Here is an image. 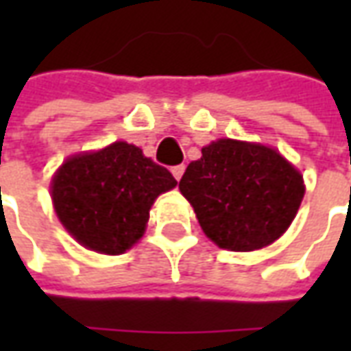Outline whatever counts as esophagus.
Returning a JSON list of instances; mask_svg holds the SVG:
<instances>
[{
    "mask_svg": "<svg viewBox=\"0 0 351 351\" xmlns=\"http://www.w3.org/2000/svg\"><path fill=\"white\" fill-rule=\"evenodd\" d=\"M184 165H176V167H173L171 169V173H173V176H175L176 180H180V178H182V175H184Z\"/></svg>",
    "mask_w": 351,
    "mask_h": 351,
    "instance_id": "obj_1",
    "label": "esophagus"
}]
</instances>
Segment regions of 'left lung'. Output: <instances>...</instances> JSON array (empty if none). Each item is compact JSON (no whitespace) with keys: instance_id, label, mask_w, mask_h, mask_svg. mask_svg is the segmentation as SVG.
Returning <instances> with one entry per match:
<instances>
[{"instance_id":"left-lung-1","label":"left lung","mask_w":351,"mask_h":351,"mask_svg":"<svg viewBox=\"0 0 351 351\" xmlns=\"http://www.w3.org/2000/svg\"><path fill=\"white\" fill-rule=\"evenodd\" d=\"M201 154L178 188L214 244L252 252L286 233L304 197V182L282 154L233 138H218Z\"/></svg>"}]
</instances>
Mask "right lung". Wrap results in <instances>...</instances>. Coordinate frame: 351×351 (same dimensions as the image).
<instances>
[{"label": "right lung", "instance_id": "obj_1", "mask_svg": "<svg viewBox=\"0 0 351 351\" xmlns=\"http://www.w3.org/2000/svg\"><path fill=\"white\" fill-rule=\"evenodd\" d=\"M175 186V176L138 146L116 141L97 152L67 158L52 178L50 195L77 243L118 256L145 235L156 197Z\"/></svg>", "mask_w": 351, "mask_h": 351}]
</instances>
